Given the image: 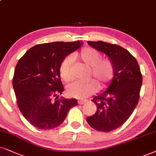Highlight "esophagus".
<instances>
[{"instance_id":"34e87169","label":"esophagus","mask_w":156,"mask_h":156,"mask_svg":"<svg viewBox=\"0 0 156 156\" xmlns=\"http://www.w3.org/2000/svg\"><path fill=\"white\" fill-rule=\"evenodd\" d=\"M86 101H87V100H86V99H83V100H78V104H83L84 103H86Z\"/></svg>"}]
</instances>
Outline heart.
<instances>
[{
    "label": "heart",
    "mask_w": 156,
    "mask_h": 156,
    "mask_svg": "<svg viewBox=\"0 0 156 156\" xmlns=\"http://www.w3.org/2000/svg\"><path fill=\"white\" fill-rule=\"evenodd\" d=\"M98 51L90 47L83 48L80 52L73 55V59L89 68L88 78H93L86 82H74L68 85L67 92L70 96L84 98L96 91V88H105L114 77V67L109 58H101ZM60 76L65 82L73 79V65L70 57H67L61 62Z\"/></svg>",
    "instance_id": "1"
}]
</instances>
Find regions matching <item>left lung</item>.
<instances>
[{
    "label": "left lung",
    "instance_id": "8db88e82",
    "mask_svg": "<svg viewBox=\"0 0 156 156\" xmlns=\"http://www.w3.org/2000/svg\"><path fill=\"white\" fill-rule=\"evenodd\" d=\"M88 44L106 54L114 64L111 83L105 91L94 96L92 101L97 110L86 118L94 129L108 133L122 126L133 114L139 101L143 76L137 60L123 47L102 41Z\"/></svg>",
    "mask_w": 156,
    "mask_h": 156
}]
</instances>
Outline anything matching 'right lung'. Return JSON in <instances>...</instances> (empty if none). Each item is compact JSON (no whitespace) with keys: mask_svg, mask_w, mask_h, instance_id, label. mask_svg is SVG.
I'll return each mask as SVG.
<instances>
[{"mask_svg":"<svg viewBox=\"0 0 156 156\" xmlns=\"http://www.w3.org/2000/svg\"><path fill=\"white\" fill-rule=\"evenodd\" d=\"M81 44L80 41L37 44L18 62L13 78L17 105L35 127L51 129L58 127L69 110L78 105L76 98H58L64 90L59 69L67 55Z\"/></svg>","mask_w":156,"mask_h":156,"instance_id":"1","label":"right lung"}]
</instances>
